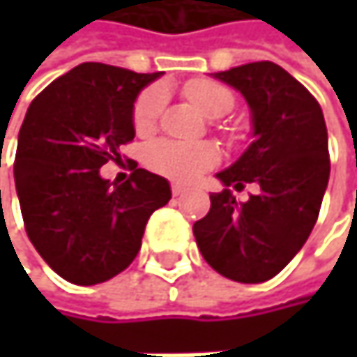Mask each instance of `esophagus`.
<instances>
[{
    "label": "esophagus",
    "instance_id": "1",
    "mask_svg": "<svg viewBox=\"0 0 357 357\" xmlns=\"http://www.w3.org/2000/svg\"><path fill=\"white\" fill-rule=\"evenodd\" d=\"M183 192H185L183 185H179V183H174V185H172V194H174V196H181Z\"/></svg>",
    "mask_w": 357,
    "mask_h": 357
}]
</instances>
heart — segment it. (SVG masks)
Segmentation results:
<instances>
[{
	"label": "heart",
	"mask_w": 357,
	"mask_h": 357,
	"mask_svg": "<svg viewBox=\"0 0 357 357\" xmlns=\"http://www.w3.org/2000/svg\"><path fill=\"white\" fill-rule=\"evenodd\" d=\"M185 97L208 117H221L234 107V95L213 80H192L185 84ZM165 107V93L159 86L144 91L134 105V128L149 134ZM217 151L208 144L178 140H157L146 149V163L157 174L178 181H190L217 163Z\"/></svg>",
	"instance_id": "heart-1"
}]
</instances>
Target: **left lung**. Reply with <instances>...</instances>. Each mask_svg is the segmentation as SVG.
<instances>
[{"instance_id": "obj_1", "label": "left lung", "mask_w": 357, "mask_h": 357, "mask_svg": "<svg viewBox=\"0 0 357 357\" xmlns=\"http://www.w3.org/2000/svg\"><path fill=\"white\" fill-rule=\"evenodd\" d=\"M213 78L234 86L248 103L252 142L217 179L211 211L192 231L204 260L223 277L262 283L306 244L328 183V136L319 101L281 66L252 61ZM256 183L238 203L229 185Z\"/></svg>"}]
</instances>
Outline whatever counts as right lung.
I'll return each instance as SVG.
<instances>
[{"label":"right lung","mask_w":357,"mask_h":357,"mask_svg":"<svg viewBox=\"0 0 357 357\" xmlns=\"http://www.w3.org/2000/svg\"><path fill=\"white\" fill-rule=\"evenodd\" d=\"M163 72L136 74L86 61L53 80L26 111L14 181L26 234L43 260L76 285L103 283L136 258L149 217L172 198L169 181L134 169L101 178L134 140V103Z\"/></svg>","instance_id":"add662e5"}]
</instances>
